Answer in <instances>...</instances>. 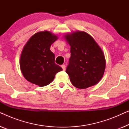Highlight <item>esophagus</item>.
<instances>
[{"label": "esophagus", "instance_id": "34e87169", "mask_svg": "<svg viewBox=\"0 0 129 129\" xmlns=\"http://www.w3.org/2000/svg\"><path fill=\"white\" fill-rule=\"evenodd\" d=\"M61 68H62V69H63V70H66V66H65L64 64H63V65H61Z\"/></svg>", "mask_w": 129, "mask_h": 129}]
</instances>
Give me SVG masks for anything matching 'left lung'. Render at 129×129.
<instances>
[{"instance_id": "obj_1", "label": "left lung", "mask_w": 129, "mask_h": 129, "mask_svg": "<svg viewBox=\"0 0 129 129\" xmlns=\"http://www.w3.org/2000/svg\"><path fill=\"white\" fill-rule=\"evenodd\" d=\"M70 46L71 56L66 72L76 87L86 89L103 77L106 60L103 51L88 33L77 31L64 35Z\"/></svg>"}]
</instances>
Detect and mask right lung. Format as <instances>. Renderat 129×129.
<instances>
[{"instance_id": "add662e5", "label": "right lung", "mask_w": 129, "mask_h": 129, "mask_svg": "<svg viewBox=\"0 0 129 129\" xmlns=\"http://www.w3.org/2000/svg\"><path fill=\"white\" fill-rule=\"evenodd\" d=\"M57 36L49 31L33 35L23 49L20 68L24 78L31 83L42 87L53 80L62 68L54 63V54L50 46Z\"/></svg>"}]
</instances>
